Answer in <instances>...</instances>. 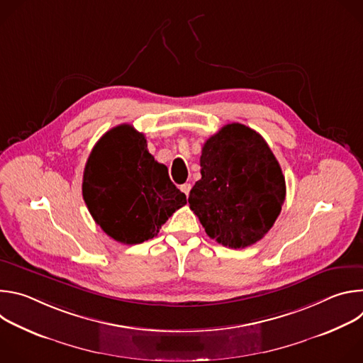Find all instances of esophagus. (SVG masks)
Wrapping results in <instances>:
<instances>
[{"label": "esophagus", "instance_id": "esophagus-1", "mask_svg": "<svg viewBox=\"0 0 363 363\" xmlns=\"http://www.w3.org/2000/svg\"><path fill=\"white\" fill-rule=\"evenodd\" d=\"M181 191L188 196V195H189V191H191V184H182V185H181Z\"/></svg>", "mask_w": 363, "mask_h": 363}]
</instances>
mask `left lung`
Here are the masks:
<instances>
[{"instance_id":"8db88e82","label":"left lung","mask_w":363,"mask_h":363,"mask_svg":"<svg viewBox=\"0 0 363 363\" xmlns=\"http://www.w3.org/2000/svg\"><path fill=\"white\" fill-rule=\"evenodd\" d=\"M199 165L188 202L205 233L228 248L262 240L286 198L281 168L263 136L241 123L225 125L203 143Z\"/></svg>"}]
</instances>
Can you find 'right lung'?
Returning <instances> with one entry per match:
<instances>
[{
  "instance_id": "obj_1",
  "label": "right lung",
  "mask_w": 363,
  "mask_h": 363,
  "mask_svg": "<svg viewBox=\"0 0 363 363\" xmlns=\"http://www.w3.org/2000/svg\"><path fill=\"white\" fill-rule=\"evenodd\" d=\"M82 191L96 224L123 244L153 238L186 203L168 168L149 153L145 135L130 125L108 130L93 146Z\"/></svg>"
}]
</instances>
